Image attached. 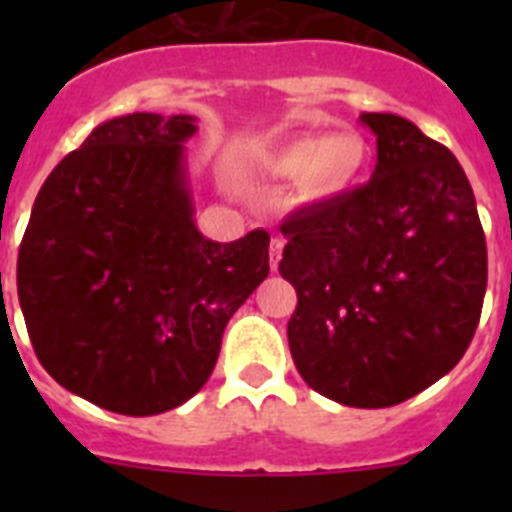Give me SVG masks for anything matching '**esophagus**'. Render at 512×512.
<instances>
[{"label":"esophagus","mask_w":512,"mask_h":512,"mask_svg":"<svg viewBox=\"0 0 512 512\" xmlns=\"http://www.w3.org/2000/svg\"><path fill=\"white\" fill-rule=\"evenodd\" d=\"M282 251H284V238H271V248H269V256H271V269L277 271L279 259H282Z\"/></svg>","instance_id":"obj_1"}]
</instances>
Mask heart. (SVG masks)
<instances>
[{
  "mask_svg": "<svg viewBox=\"0 0 512 512\" xmlns=\"http://www.w3.org/2000/svg\"><path fill=\"white\" fill-rule=\"evenodd\" d=\"M372 148L364 135L341 130L333 135L307 133L284 140L264 156V169L279 179H297L305 202H330L348 194L369 171Z\"/></svg>",
  "mask_w": 512,
  "mask_h": 512,
  "instance_id": "1",
  "label": "heart"
}]
</instances>
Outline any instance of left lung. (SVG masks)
Instances as JSON below:
<instances>
[{
  "instance_id": "8db88e82",
  "label": "left lung",
  "mask_w": 512,
  "mask_h": 512,
  "mask_svg": "<svg viewBox=\"0 0 512 512\" xmlns=\"http://www.w3.org/2000/svg\"><path fill=\"white\" fill-rule=\"evenodd\" d=\"M364 187L292 212L279 274L297 289L289 351L312 390L390 408L449 374L472 343L487 243L467 174L446 146L390 112Z\"/></svg>"
}]
</instances>
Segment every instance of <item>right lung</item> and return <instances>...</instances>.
<instances>
[{
  "label": "right lung",
  "instance_id": "obj_1",
  "mask_svg": "<svg viewBox=\"0 0 512 512\" xmlns=\"http://www.w3.org/2000/svg\"><path fill=\"white\" fill-rule=\"evenodd\" d=\"M192 115L112 117L51 171L17 259V295L45 372L120 415L202 390L233 312L269 274V233L230 243L194 225Z\"/></svg>",
  "mask_w": 512,
  "mask_h": 512
}]
</instances>
